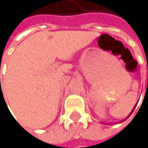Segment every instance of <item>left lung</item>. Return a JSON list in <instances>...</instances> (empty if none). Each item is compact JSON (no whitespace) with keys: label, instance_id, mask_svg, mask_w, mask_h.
<instances>
[{"label":"left lung","instance_id":"left-lung-1","mask_svg":"<svg viewBox=\"0 0 148 148\" xmlns=\"http://www.w3.org/2000/svg\"><path fill=\"white\" fill-rule=\"evenodd\" d=\"M135 107H136V106H135ZM135 107H134V108H133V110H132V112L134 111V109H135ZM131 112H130V114H131ZM129 116H130V115H129Z\"/></svg>","mask_w":148,"mask_h":148}]
</instances>
